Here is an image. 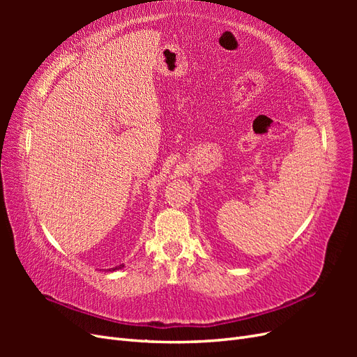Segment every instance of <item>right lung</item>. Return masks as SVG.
I'll return each mask as SVG.
<instances>
[{"mask_svg":"<svg viewBox=\"0 0 357 357\" xmlns=\"http://www.w3.org/2000/svg\"><path fill=\"white\" fill-rule=\"evenodd\" d=\"M121 268H123V265H119V266H114V268H112V271H116V269H121Z\"/></svg>","mask_w":357,"mask_h":357,"instance_id":"1","label":"right lung"}]
</instances>
